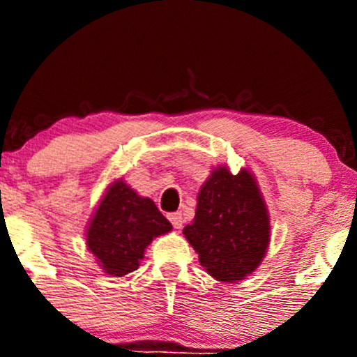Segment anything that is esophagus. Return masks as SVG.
Here are the masks:
<instances>
[{
    "label": "esophagus",
    "mask_w": 357,
    "mask_h": 357,
    "mask_svg": "<svg viewBox=\"0 0 357 357\" xmlns=\"http://www.w3.org/2000/svg\"><path fill=\"white\" fill-rule=\"evenodd\" d=\"M167 218H169V221H171V225H173V227L176 228V230H179V228L183 227V216H181V213H169V215H167Z\"/></svg>",
    "instance_id": "esophagus-1"
}]
</instances>
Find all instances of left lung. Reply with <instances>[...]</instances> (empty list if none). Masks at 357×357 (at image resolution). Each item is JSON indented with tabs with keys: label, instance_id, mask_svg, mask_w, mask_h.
<instances>
[{
	"label": "left lung",
	"instance_id": "8db88e82",
	"mask_svg": "<svg viewBox=\"0 0 357 357\" xmlns=\"http://www.w3.org/2000/svg\"><path fill=\"white\" fill-rule=\"evenodd\" d=\"M183 233L213 278L236 282L250 275L270 241L268 211L252 173L213 169L199 190L195 220Z\"/></svg>",
	"mask_w": 357,
	"mask_h": 357
}]
</instances>
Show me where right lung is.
<instances>
[{
  "instance_id": "add662e5",
  "label": "right lung",
  "mask_w": 357,
  "mask_h": 357,
  "mask_svg": "<svg viewBox=\"0 0 357 357\" xmlns=\"http://www.w3.org/2000/svg\"><path fill=\"white\" fill-rule=\"evenodd\" d=\"M173 230L153 199L117 179L105 191L87 228V248L105 273L124 277L144 258L153 238Z\"/></svg>"
}]
</instances>
